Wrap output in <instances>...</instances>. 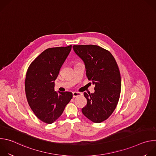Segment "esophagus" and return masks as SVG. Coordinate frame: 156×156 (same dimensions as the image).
<instances>
[{"instance_id":"34e87169","label":"esophagus","mask_w":156,"mask_h":156,"mask_svg":"<svg viewBox=\"0 0 156 156\" xmlns=\"http://www.w3.org/2000/svg\"><path fill=\"white\" fill-rule=\"evenodd\" d=\"M81 95V93H78V92H73V98H76L77 96H79Z\"/></svg>"}]
</instances>
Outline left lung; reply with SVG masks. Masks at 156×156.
Listing matches in <instances>:
<instances>
[{
  "instance_id": "left-lung-1",
  "label": "left lung",
  "mask_w": 156,
  "mask_h": 156,
  "mask_svg": "<svg viewBox=\"0 0 156 156\" xmlns=\"http://www.w3.org/2000/svg\"><path fill=\"white\" fill-rule=\"evenodd\" d=\"M75 53L84 61L86 76L94 93H84L87 104L82 113L94 123L107 120L115 109L121 92V76L115 59L108 51L96 45H75Z\"/></svg>"
}]
</instances>
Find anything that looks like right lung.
<instances>
[{
  "label": "right lung",
  "instance_id": "add662e5",
  "mask_svg": "<svg viewBox=\"0 0 156 156\" xmlns=\"http://www.w3.org/2000/svg\"><path fill=\"white\" fill-rule=\"evenodd\" d=\"M71 49L72 45L47 49L28 69L25 82L27 99L35 115L44 123L54 122L73 98L71 92L54 91V81Z\"/></svg>",
  "mask_w": 156,
  "mask_h": 156
}]
</instances>
